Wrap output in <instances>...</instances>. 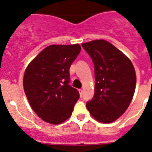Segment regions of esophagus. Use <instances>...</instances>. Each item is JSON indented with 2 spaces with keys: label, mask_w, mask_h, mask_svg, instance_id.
<instances>
[{
  "label": "esophagus",
  "mask_w": 152,
  "mask_h": 152,
  "mask_svg": "<svg viewBox=\"0 0 152 152\" xmlns=\"http://www.w3.org/2000/svg\"><path fill=\"white\" fill-rule=\"evenodd\" d=\"M79 93H80V96L82 97V96H83V91L82 89H80V90H79Z\"/></svg>",
  "instance_id": "34e87169"
}]
</instances>
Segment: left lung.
<instances>
[{
	"label": "left lung",
	"instance_id": "8db88e82",
	"mask_svg": "<svg viewBox=\"0 0 152 152\" xmlns=\"http://www.w3.org/2000/svg\"><path fill=\"white\" fill-rule=\"evenodd\" d=\"M94 64L95 91L86 103L90 114L101 123H111L126 111L135 90L136 74L129 58L105 40L82 44Z\"/></svg>",
	"mask_w": 152,
	"mask_h": 152
}]
</instances>
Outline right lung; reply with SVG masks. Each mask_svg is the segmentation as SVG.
<instances>
[{
	"label": "right lung",
	"instance_id": "obj_1",
	"mask_svg": "<svg viewBox=\"0 0 152 152\" xmlns=\"http://www.w3.org/2000/svg\"><path fill=\"white\" fill-rule=\"evenodd\" d=\"M80 50L78 44L52 45L27 67L25 93L33 110L45 121L58 124L72 114L80 94L69 85V68Z\"/></svg>",
	"mask_w": 152,
	"mask_h": 152
}]
</instances>
